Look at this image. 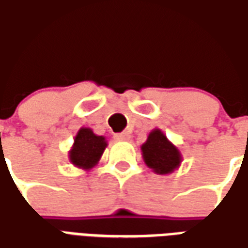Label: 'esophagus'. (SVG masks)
<instances>
[{
  "mask_svg": "<svg viewBox=\"0 0 248 248\" xmlns=\"http://www.w3.org/2000/svg\"><path fill=\"white\" fill-rule=\"evenodd\" d=\"M117 140H130V134L127 131H124V133H119V134H115L114 137Z\"/></svg>",
  "mask_w": 248,
  "mask_h": 248,
  "instance_id": "obj_1",
  "label": "esophagus"
}]
</instances>
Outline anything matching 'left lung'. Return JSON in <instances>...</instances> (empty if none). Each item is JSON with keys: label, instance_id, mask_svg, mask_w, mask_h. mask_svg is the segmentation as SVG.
<instances>
[{"label": "left lung", "instance_id": "left-lung-1", "mask_svg": "<svg viewBox=\"0 0 248 248\" xmlns=\"http://www.w3.org/2000/svg\"><path fill=\"white\" fill-rule=\"evenodd\" d=\"M140 150L146 166L159 175L171 174L182 163L181 151L159 129L151 130Z\"/></svg>", "mask_w": 248, "mask_h": 248}]
</instances>
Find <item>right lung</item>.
I'll use <instances>...</instances> for the list:
<instances>
[{"label": "right lung", "instance_id": "1", "mask_svg": "<svg viewBox=\"0 0 248 248\" xmlns=\"http://www.w3.org/2000/svg\"><path fill=\"white\" fill-rule=\"evenodd\" d=\"M106 147L108 140L103 135L94 134L90 127H81L69 150V161L78 169L89 171L97 166Z\"/></svg>", "mask_w": 248, "mask_h": 248}]
</instances>
